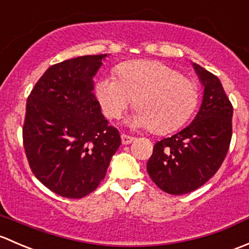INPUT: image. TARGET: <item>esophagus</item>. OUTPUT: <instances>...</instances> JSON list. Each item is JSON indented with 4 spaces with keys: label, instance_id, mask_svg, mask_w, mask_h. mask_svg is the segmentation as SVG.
<instances>
[{
    "label": "esophagus",
    "instance_id": "obj_1",
    "mask_svg": "<svg viewBox=\"0 0 249 249\" xmlns=\"http://www.w3.org/2000/svg\"><path fill=\"white\" fill-rule=\"evenodd\" d=\"M134 139H135V138L130 137V135L121 134V140H122V143H124V145H128V143L132 142Z\"/></svg>",
    "mask_w": 249,
    "mask_h": 249
}]
</instances>
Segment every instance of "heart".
<instances>
[{"label": "heart", "instance_id": "heart-1", "mask_svg": "<svg viewBox=\"0 0 249 249\" xmlns=\"http://www.w3.org/2000/svg\"><path fill=\"white\" fill-rule=\"evenodd\" d=\"M117 75L104 76L96 85L97 99L109 119L121 117L134 103L138 111L130 124L168 133L186 124L198 103L196 84L162 62L130 61L117 67Z\"/></svg>", "mask_w": 249, "mask_h": 249}]
</instances>
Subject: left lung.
<instances>
[{"label":"left lung","mask_w":249,"mask_h":249,"mask_svg":"<svg viewBox=\"0 0 249 249\" xmlns=\"http://www.w3.org/2000/svg\"><path fill=\"white\" fill-rule=\"evenodd\" d=\"M193 67L204 86L200 109L184 129L156 142L147 162L151 180L173 196L196 191L217 173L232 134V106L219 79Z\"/></svg>","instance_id":"left-lung-1"}]
</instances>
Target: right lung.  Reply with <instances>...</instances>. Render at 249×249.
Wrapping results in <instances>:
<instances>
[{
  "instance_id": "obj_1",
  "label": "right lung",
  "mask_w": 249,
  "mask_h": 249,
  "mask_svg": "<svg viewBox=\"0 0 249 249\" xmlns=\"http://www.w3.org/2000/svg\"><path fill=\"white\" fill-rule=\"evenodd\" d=\"M107 53L87 55L47 69L26 103L22 139L30 168L53 193L79 199L106 178L121 145L93 93V76Z\"/></svg>"
}]
</instances>
